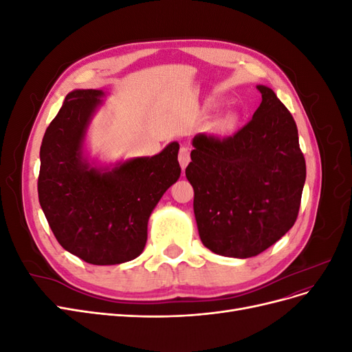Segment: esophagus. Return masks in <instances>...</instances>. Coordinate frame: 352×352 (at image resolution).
<instances>
[{"mask_svg": "<svg viewBox=\"0 0 352 352\" xmlns=\"http://www.w3.org/2000/svg\"><path fill=\"white\" fill-rule=\"evenodd\" d=\"M189 160H190V150L188 146H182L179 151V164L182 167V170L186 168V166L189 164Z\"/></svg>", "mask_w": 352, "mask_h": 352, "instance_id": "1", "label": "esophagus"}]
</instances>
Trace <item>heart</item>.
Segmentation results:
<instances>
[{"instance_id":"b5f03b06","label":"heart","mask_w":352,"mask_h":352,"mask_svg":"<svg viewBox=\"0 0 352 352\" xmlns=\"http://www.w3.org/2000/svg\"><path fill=\"white\" fill-rule=\"evenodd\" d=\"M236 126H238V116L235 113H229L220 120V129L223 132H232Z\"/></svg>"}]
</instances>
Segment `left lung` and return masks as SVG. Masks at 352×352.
Listing matches in <instances>:
<instances>
[{"label":"left lung","instance_id":"obj_1","mask_svg":"<svg viewBox=\"0 0 352 352\" xmlns=\"http://www.w3.org/2000/svg\"><path fill=\"white\" fill-rule=\"evenodd\" d=\"M257 88L251 122L223 140L195 135L185 170L201 242L233 258L254 257L294 226L305 184L294 117L272 88Z\"/></svg>","mask_w":352,"mask_h":352}]
</instances>
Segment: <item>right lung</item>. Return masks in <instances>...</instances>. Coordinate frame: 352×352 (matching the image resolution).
Segmentation results:
<instances>
[{
  "label": "right lung",
  "mask_w": 352,
  "mask_h": 352,
  "mask_svg": "<svg viewBox=\"0 0 352 352\" xmlns=\"http://www.w3.org/2000/svg\"><path fill=\"white\" fill-rule=\"evenodd\" d=\"M105 95L69 92L39 151L38 197L48 225L63 248L95 265L140 257L151 212L180 176L176 141L153 157L102 163L89 155V126Z\"/></svg>",
  "instance_id": "1"
}]
</instances>
